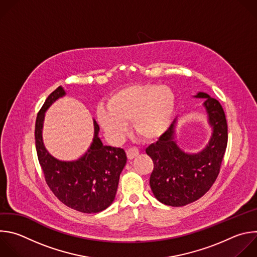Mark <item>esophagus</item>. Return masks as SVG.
<instances>
[{
	"instance_id": "1",
	"label": "esophagus",
	"mask_w": 257,
	"mask_h": 257,
	"mask_svg": "<svg viewBox=\"0 0 257 257\" xmlns=\"http://www.w3.org/2000/svg\"><path fill=\"white\" fill-rule=\"evenodd\" d=\"M127 157L129 160H132L134 157H136L139 154V150L137 148H130L126 151Z\"/></svg>"
}]
</instances>
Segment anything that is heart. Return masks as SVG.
Listing matches in <instances>:
<instances>
[{
	"instance_id": "1",
	"label": "heart",
	"mask_w": 257,
	"mask_h": 257,
	"mask_svg": "<svg viewBox=\"0 0 257 257\" xmlns=\"http://www.w3.org/2000/svg\"><path fill=\"white\" fill-rule=\"evenodd\" d=\"M107 107H99L97 120L107 136L118 141L132 121L135 132L144 140L159 139L170 127L176 112V96L167 85L132 84L113 93Z\"/></svg>"
}]
</instances>
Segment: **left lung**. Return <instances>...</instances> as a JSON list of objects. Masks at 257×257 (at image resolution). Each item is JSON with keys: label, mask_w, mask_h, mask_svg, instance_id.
I'll return each instance as SVG.
<instances>
[{"label": "left lung", "mask_w": 257, "mask_h": 257, "mask_svg": "<svg viewBox=\"0 0 257 257\" xmlns=\"http://www.w3.org/2000/svg\"><path fill=\"white\" fill-rule=\"evenodd\" d=\"M194 98L205 99L203 107L212 128L206 146L197 152L182 149L176 141V118L158 141L146 148L154 164L149 180L151 191L167 206H186L203 197L219 175L227 147L228 128L220 103L204 92H198Z\"/></svg>", "instance_id": "8db88e82"}]
</instances>
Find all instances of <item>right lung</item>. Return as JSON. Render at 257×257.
<instances>
[{
    "label": "right lung",
    "mask_w": 257,
    "mask_h": 257,
    "mask_svg": "<svg viewBox=\"0 0 257 257\" xmlns=\"http://www.w3.org/2000/svg\"><path fill=\"white\" fill-rule=\"evenodd\" d=\"M66 95L59 87L52 92L39 111L35 123V144L45 181L55 197L65 206L81 213H99L114 202L120 175L127 156L123 149L104 145L100 127L94 119L93 141L75 160H60L46 149L43 141L45 113Z\"/></svg>",
    "instance_id": "obj_1"
}]
</instances>
